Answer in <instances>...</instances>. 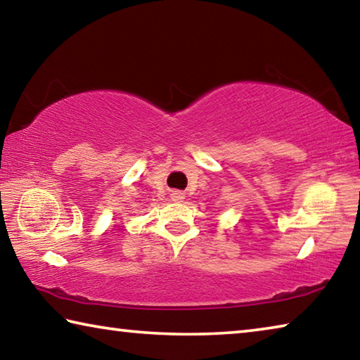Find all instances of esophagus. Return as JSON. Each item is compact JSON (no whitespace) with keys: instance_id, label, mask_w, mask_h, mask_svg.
I'll return each mask as SVG.
<instances>
[{"instance_id":"obj_1","label":"esophagus","mask_w":360,"mask_h":360,"mask_svg":"<svg viewBox=\"0 0 360 360\" xmlns=\"http://www.w3.org/2000/svg\"><path fill=\"white\" fill-rule=\"evenodd\" d=\"M172 200H173V202H182V200H184V193H182L181 191H173L172 192Z\"/></svg>"}]
</instances>
